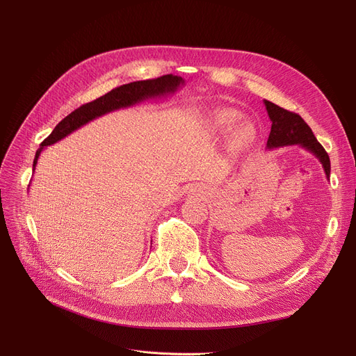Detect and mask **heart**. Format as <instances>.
I'll list each match as a JSON object with an SVG mask.
<instances>
[{
  "instance_id": "heart-1",
  "label": "heart",
  "mask_w": 356,
  "mask_h": 356,
  "mask_svg": "<svg viewBox=\"0 0 356 356\" xmlns=\"http://www.w3.org/2000/svg\"><path fill=\"white\" fill-rule=\"evenodd\" d=\"M239 117L241 115L238 114V111H235V109L220 108V109L213 111V114L211 117V124L216 131H220V133H223V131H228L229 128H232L236 124V121L239 120ZM254 136H255V131H254V127L251 124L245 122V124L238 125L232 133V145H234V148H236V149L245 148L247 145H250L252 143Z\"/></svg>"
}]
</instances>
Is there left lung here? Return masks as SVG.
Returning <instances> with one entry per match:
<instances>
[{"instance_id": "obj_1", "label": "left lung", "mask_w": 356, "mask_h": 356, "mask_svg": "<svg viewBox=\"0 0 356 356\" xmlns=\"http://www.w3.org/2000/svg\"><path fill=\"white\" fill-rule=\"evenodd\" d=\"M268 118L271 121V131L267 141V148H278L286 145L298 144L302 148L310 152L317 160L321 161L325 175L329 180L330 176V160L322 144L316 140L312 128L305 122V120L282 106H278L267 99H264Z\"/></svg>"}]
</instances>
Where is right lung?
Returning <instances> with one entry per match:
<instances>
[{"label":"right lung","instance_id":"right-lung-1","mask_svg":"<svg viewBox=\"0 0 356 356\" xmlns=\"http://www.w3.org/2000/svg\"><path fill=\"white\" fill-rule=\"evenodd\" d=\"M184 85V81L181 76H175V74H164L157 79H147V81H137L131 82L127 85H122L120 88L112 89L111 92L105 93L104 97L88 102L78 109L63 118L58 125L54 127L51 134L40 144V148L35 152V157L33 161V172L37 164V159H39L43 148L47 145H51L54 143L60 141L62 138L72 134L73 131L86 125L88 122L97 120L105 114H109L112 111L129 108L133 105H137L140 102H144L147 99H157L167 95H173V93Z\"/></svg>","mask_w":356,"mask_h":356}]
</instances>
